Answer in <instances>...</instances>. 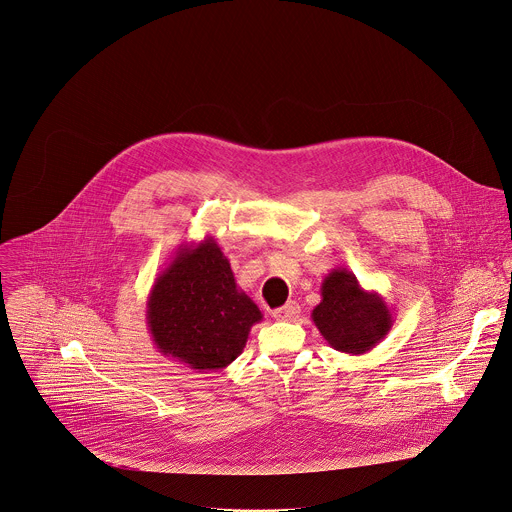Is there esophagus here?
I'll return each mask as SVG.
<instances>
[{"instance_id":"esophagus-1","label":"esophagus","mask_w":512,"mask_h":512,"mask_svg":"<svg viewBox=\"0 0 512 512\" xmlns=\"http://www.w3.org/2000/svg\"><path fill=\"white\" fill-rule=\"evenodd\" d=\"M299 313H301L299 303L289 301V303L283 305L281 309H275V311H273V317H275L277 321H295V319L299 317Z\"/></svg>"}]
</instances>
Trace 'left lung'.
<instances>
[{"mask_svg": "<svg viewBox=\"0 0 512 512\" xmlns=\"http://www.w3.org/2000/svg\"><path fill=\"white\" fill-rule=\"evenodd\" d=\"M311 319L323 339L341 353L363 355L379 345L395 319L377 291H365L343 267L333 269L321 285V303Z\"/></svg>", "mask_w": 512, "mask_h": 512, "instance_id": "1", "label": "left lung"}]
</instances>
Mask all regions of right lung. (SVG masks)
Segmentation results:
<instances>
[{"mask_svg": "<svg viewBox=\"0 0 512 512\" xmlns=\"http://www.w3.org/2000/svg\"><path fill=\"white\" fill-rule=\"evenodd\" d=\"M145 319L161 355L201 373L231 365L263 313L237 287L217 241L205 237L181 243L155 277Z\"/></svg>", "mask_w": 512, "mask_h": 512, "instance_id": "add662e5", "label": "right lung"}]
</instances>
